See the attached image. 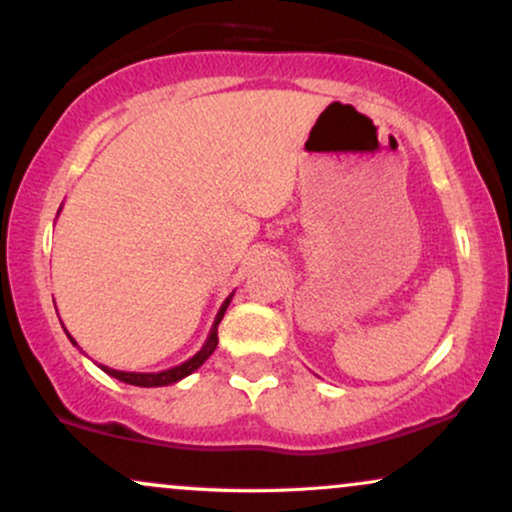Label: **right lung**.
<instances>
[{
  "instance_id": "add662e5",
  "label": "right lung",
  "mask_w": 512,
  "mask_h": 512,
  "mask_svg": "<svg viewBox=\"0 0 512 512\" xmlns=\"http://www.w3.org/2000/svg\"><path fill=\"white\" fill-rule=\"evenodd\" d=\"M57 214H60V211H57ZM231 298H233V293L226 298V301H223V305L219 308V313H216L214 325H211V332H209L207 342H204L202 349H199L192 358H187L185 363H180V366H173V368H168V370H158V373H127V370H115V368L101 366L103 373L113 375V378L120 380V383L137 385V387H163V385H173V383H178V380L187 378V375L195 373V370L202 366V363L207 361L211 354H214L216 344H219V322L223 320V313H226V308H228V303H231ZM64 332H67V330H64ZM67 337H69V342L76 344L72 334L67 332Z\"/></svg>"
}]
</instances>
